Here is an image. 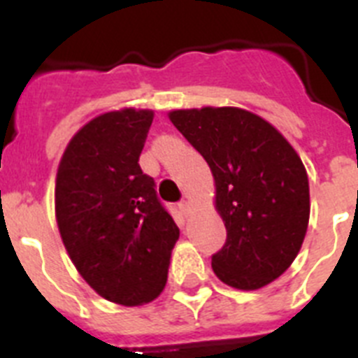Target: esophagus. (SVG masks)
<instances>
[{"label": "esophagus", "mask_w": 358, "mask_h": 358, "mask_svg": "<svg viewBox=\"0 0 358 358\" xmlns=\"http://www.w3.org/2000/svg\"><path fill=\"white\" fill-rule=\"evenodd\" d=\"M177 208L181 210L182 215H188L189 210H192V202H189V199H182V201L177 204Z\"/></svg>", "instance_id": "34e87169"}]
</instances>
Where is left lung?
Wrapping results in <instances>:
<instances>
[{
    "mask_svg": "<svg viewBox=\"0 0 358 358\" xmlns=\"http://www.w3.org/2000/svg\"><path fill=\"white\" fill-rule=\"evenodd\" d=\"M177 131L210 164L226 243L211 256L218 280L256 290L285 273L310 217L308 177L289 141L238 107L172 110Z\"/></svg>",
    "mask_w": 358,
    "mask_h": 358,
    "instance_id": "1",
    "label": "left lung"
}]
</instances>
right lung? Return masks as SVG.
<instances>
[{"mask_svg": "<svg viewBox=\"0 0 358 358\" xmlns=\"http://www.w3.org/2000/svg\"><path fill=\"white\" fill-rule=\"evenodd\" d=\"M152 110L96 116L73 136L55 185V213L69 258L102 297L152 301L166 283L179 227L138 164Z\"/></svg>", "mask_w": 358, "mask_h": 358, "instance_id": "obj_1", "label": "right lung"}]
</instances>
